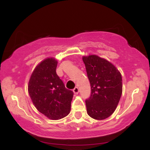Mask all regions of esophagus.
I'll return each mask as SVG.
<instances>
[{
	"label": "esophagus",
	"instance_id": "34e87169",
	"mask_svg": "<svg viewBox=\"0 0 150 150\" xmlns=\"http://www.w3.org/2000/svg\"><path fill=\"white\" fill-rule=\"evenodd\" d=\"M73 92L75 94H77L79 93V89L78 87H75V88L73 89Z\"/></svg>",
	"mask_w": 150,
	"mask_h": 150
}]
</instances>
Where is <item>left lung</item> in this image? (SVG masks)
Segmentation results:
<instances>
[{"mask_svg": "<svg viewBox=\"0 0 150 150\" xmlns=\"http://www.w3.org/2000/svg\"><path fill=\"white\" fill-rule=\"evenodd\" d=\"M91 86V95L86 99L87 114L104 120L114 112L123 91L121 74L112 63L97 55L83 56Z\"/></svg>", "mask_w": 150, "mask_h": 150, "instance_id": "8db88e82", "label": "left lung"}]
</instances>
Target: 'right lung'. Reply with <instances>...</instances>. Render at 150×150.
<instances>
[{"label":"right lung","mask_w":150,"mask_h":150,"mask_svg":"<svg viewBox=\"0 0 150 150\" xmlns=\"http://www.w3.org/2000/svg\"><path fill=\"white\" fill-rule=\"evenodd\" d=\"M58 61L48 58L39 63L32 72L28 92L37 109L51 120H59L70 112L73 92L65 88L56 74Z\"/></svg>","instance_id":"obj_1"}]
</instances>
